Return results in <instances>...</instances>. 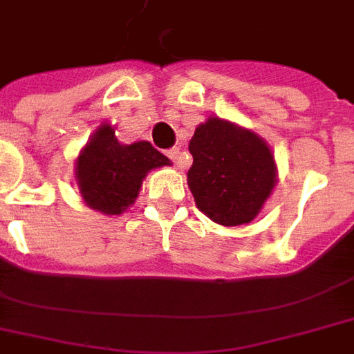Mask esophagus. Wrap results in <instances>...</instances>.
<instances>
[{
    "instance_id": "esophagus-1",
    "label": "esophagus",
    "mask_w": 354,
    "mask_h": 354,
    "mask_svg": "<svg viewBox=\"0 0 354 354\" xmlns=\"http://www.w3.org/2000/svg\"><path fill=\"white\" fill-rule=\"evenodd\" d=\"M165 154L169 160L174 161V163H178V160H180V147H172V149L167 150Z\"/></svg>"
}]
</instances>
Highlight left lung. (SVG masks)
Wrapping results in <instances>:
<instances>
[{"mask_svg": "<svg viewBox=\"0 0 354 354\" xmlns=\"http://www.w3.org/2000/svg\"><path fill=\"white\" fill-rule=\"evenodd\" d=\"M189 189L202 213L222 226H241L259 215L275 185L268 145L250 130L218 118L194 130Z\"/></svg>", "mask_w": 354, "mask_h": 354, "instance_id": "8db88e82", "label": "left lung"}]
</instances>
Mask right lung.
<instances>
[{
  "label": "right lung",
  "mask_w": 354,
  "mask_h": 354,
  "mask_svg": "<svg viewBox=\"0 0 354 354\" xmlns=\"http://www.w3.org/2000/svg\"><path fill=\"white\" fill-rule=\"evenodd\" d=\"M169 163L149 141L121 145L113 128L102 124L77 160V182L90 207L121 215L138 198L147 172Z\"/></svg>",
  "instance_id": "obj_1"
}]
</instances>
